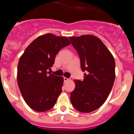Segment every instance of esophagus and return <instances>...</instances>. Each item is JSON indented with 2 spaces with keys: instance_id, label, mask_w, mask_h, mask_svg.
I'll return each instance as SVG.
<instances>
[{
  "instance_id": "34e87169",
  "label": "esophagus",
  "mask_w": 134,
  "mask_h": 134,
  "mask_svg": "<svg viewBox=\"0 0 134 134\" xmlns=\"http://www.w3.org/2000/svg\"><path fill=\"white\" fill-rule=\"evenodd\" d=\"M64 82H66L69 81V80H70V79H68V78H66V77H64Z\"/></svg>"
}]
</instances>
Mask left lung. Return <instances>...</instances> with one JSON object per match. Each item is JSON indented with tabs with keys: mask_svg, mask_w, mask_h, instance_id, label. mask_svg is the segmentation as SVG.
<instances>
[{
	"mask_svg": "<svg viewBox=\"0 0 134 134\" xmlns=\"http://www.w3.org/2000/svg\"><path fill=\"white\" fill-rule=\"evenodd\" d=\"M80 59L83 80H74L70 93L73 107L82 113L97 109L107 100L114 84L115 62L103 41L93 35L70 37Z\"/></svg>",
	"mask_w": 134,
	"mask_h": 134,
	"instance_id": "1",
	"label": "left lung"
}]
</instances>
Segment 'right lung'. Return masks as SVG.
Instances as JSON below:
<instances>
[{
	"mask_svg": "<svg viewBox=\"0 0 134 134\" xmlns=\"http://www.w3.org/2000/svg\"><path fill=\"white\" fill-rule=\"evenodd\" d=\"M70 43L66 37L46 34L32 41L20 57L17 83L25 101L32 109L46 111L56 103L64 78L49 75L47 70L53 66L59 51Z\"/></svg>",
	"mask_w": 134,
	"mask_h": 134,
	"instance_id": "1",
	"label": "right lung"
}]
</instances>
